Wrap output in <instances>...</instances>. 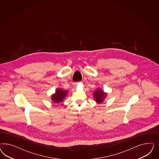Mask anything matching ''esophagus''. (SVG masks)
<instances>
[{"instance_id": "esophagus-1", "label": "esophagus", "mask_w": 159, "mask_h": 159, "mask_svg": "<svg viewBox=\"0 0 159 159\" xmlns=\"http://www.w3.org/2000/svg\"><path fill=\"white\" fill-rule=\"evenodd\" d=\"M77 83H74V85H75V86H76V85H77Z\"/></svg>"}]
</instances>
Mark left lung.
I'll return each mask as SVG.
<instances>
[{"instance_id": "left-lung-1", "label": "left lung", "mask_w": 159, "mask_h": 159, "mask_svg": "<svg viewBox=\"0 0 159 159\" xmlns=\"http://www.w3.org/2000/svg\"><path fill=\"white\" fill-rule=\"evenodd\" d=\"M94 98H95L97 102L101 103L104 101V96H106V94L100 89H97L96 91L94 93Z\"/></svg>"}]
</instances>
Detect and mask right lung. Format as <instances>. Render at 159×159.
<instances>
[{
  "label": "right lung",
  "instance_id": "add662e5",
  "mask_svg": "<svg viewBox=\"0 0 159 159\" xmlns=\"http://www.w3.org/2000/svg\"><path fill=\"white\" fill-rule=\"evenodd\" d=\"M67 91H63L62 89H58L55 94L52 95V100L54 102H61L63 100V98L66 96Z\"/></svg>",
  "mask_w": 159,
  "mask_h": 159
}]
</instances>
